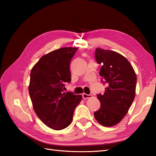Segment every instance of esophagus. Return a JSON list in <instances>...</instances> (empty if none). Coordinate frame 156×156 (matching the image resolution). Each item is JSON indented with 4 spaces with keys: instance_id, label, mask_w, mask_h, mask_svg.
<instances>
[{
    "instance_id": "34e87169",
    "label": "esophagus",
    "mask_w": 156,
    "mask_h": 156,
    "mask_svg": "<svg viewBox=\"0 0 156 156\" xmlns=\"http://www.w3.org/2000/svg\"><path fill=\"white\" fill-rule=\"evenodd\" d=\"M91 97H92L91 94H87L86 93L82 94V98H83L84 99H87V98H91Z\"/></svg>"
}]
</instances>
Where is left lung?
<instances>
[{
  "label": "left lung",
  "mask_w": 156,
  "mask_h": 156,
  "mask_svg": "<svg viewBox=\"0 0 156 156\" xmlns=\"http://www.w3.org/2000/svg\"><path fill=\"white\" fill-rule=\"evenodd\" d=\"M95 59L101 65V82L107 87L103 94H97L101 107L94 115L102 125L112 127L124 118L133 103L137 76L130 63L117 52L97 48Z\"/></svg>",
  "instance_id": "left-lung-1"
}]
</instances>
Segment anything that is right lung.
<instances>
[{
	"mask_svg": "<svg viewBox=\"0 0 156 156\" xmlns=\"http://www.w3.org/2000/svg\"><path fill=\"white\" fill-rule=\"evenodd\" d=\"M62 48L39 59L30 74L29 93L34 111L44 123L54 130L70 125L82 95L64 92L65 82H70L69 64L77 50Z\"/></svg>",
	"mask_w": 156,
	"mask_h": 156,
	"instance_id": "1",
	"label": "right lung"
}]
</instances>
